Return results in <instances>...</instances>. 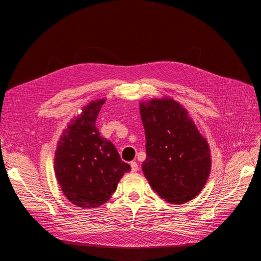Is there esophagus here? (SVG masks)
<instances>
[{
    "label": "esophagus",
    "mask_w": 261,
    "mask_h": 261,
    "mask_svg": "<svg viewBox=\"0 0 261 261\" xmlns=\"http://www.w3.org/2000/svg\"><path fill=\"white\" fill-rule=\"evenodd\" d=\"M130 166H131V171H132V172H135V171H138V170H139V165H138V163L134 162V161H132V162L130 163Z\"/></svg>",
    "instance_id": "obj_1"
}]
</instances>
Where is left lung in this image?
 Instances as JSON below:
<instances>
[{"label": "left lung", "instance_id": "8db88e82", "mask_svg": "<svg viewBox=\"0 0 261 261\" xmlns=\"http://www.w3.org/2000/svg\"><path fill=\"white\" fill-rule=\"evenodd\" d=\"M146 138L143 172L150 186L165 201L193 200L211 172L208 144L186 110L171 98L140 103Z\"/></svg>", "mask_w": 261, "mask_h": 261}]
</instances>
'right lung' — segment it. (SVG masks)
<instances>
[{"label": "right lung", "instance_id": "right-lung-1", "mask_svg": "<svg viewBox=\"0 0 261 261\" xmlns=\"http://www.w3.org/2000/svg\"><path fill=\"white\" fill-rule=\"evenodd\" d=\"M105 101H92L84 108L63 131L55 152V173L63 194L82 208H96L106 203L123 173L131 170L96 127Z\"/></svg>", "mask_w": 261, "mask_h": 261}]
</instances>
